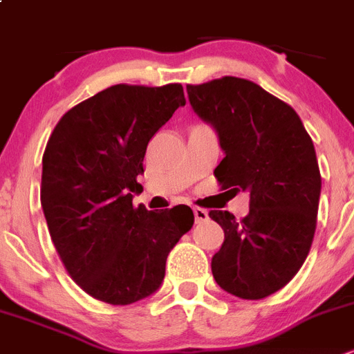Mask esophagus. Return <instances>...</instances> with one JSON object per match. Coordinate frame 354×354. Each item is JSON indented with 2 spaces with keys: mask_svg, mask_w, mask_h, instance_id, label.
<instances>
[{
  "mask_svg": "<svg viewBox=\"0 0 354 354\" xmlns=\"http://www.w3.org/2000/svg\"><path fill=\"white\" fill-rule=\"evenodd\" d=\"M193 214H194V221L196 223H203L209 219V214H207V210L200 209V207H193Z\"/></svg>",
  "mask_w": 354,
  "mask_h": 354,
  "instance_id": "esophagus-1",
  "label": "esophagus"
}]
</instances>
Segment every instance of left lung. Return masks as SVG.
Segmentation results:
<instances>
[{"label":"left lung","instance_id":"obj_1","mask_svg":"<svg viewBox=\"0 0 354 354\" xmlns=\"http://www.w3.org/2000/svg\"><path fill=\"white\" fill-rule=\"evenodd\" d=\"M186 89L225 152L214 170L221 189L249 193L241 221L228 210L209 212L225 232L212 275L228 293L261 300L286 286L310 251L321 193L314 144L298 113L251 80L223 77Z\"/></svg>","mask_w":354,"mask_h":354}]
</instances>
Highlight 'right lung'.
<instances>
[{
    "instance_id": "obj_1",
    "label": "right lung",
    "mask_w": 354,
    "mask_h": 354,
    "mask_svg": "<svg viewBox=\"0 0 354 354\" xmlns=\"http://www.w3.org/2000/svg\"><path fill=\"white\" fill-rule=\"evenodd\" d=\"M186 105L180 84H118L68 110L44 152L41 209L71 279L96 300L128 306L161 286L168 252L194 223L187 205L133 207L154 133Z\"/></svg>"
}]
</instances>
